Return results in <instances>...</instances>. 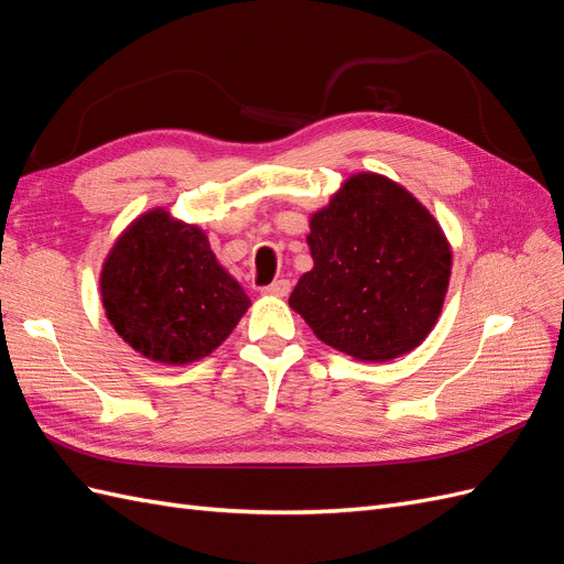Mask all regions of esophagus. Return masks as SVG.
Here are the masks:
<instances>
[{
  "instance_id": "34e87169",
  "label": "esophagus",
  "mask_w": 564,
  "mask_h": 564,
  "mask_svg": "<svg viewBox=\"0 0 564 564\" xmlns=\"http://www.w3.org/2000/svg\"><path fill=\"white\" fill-rule=\"evenodd\" d=\"M289 292H292V282L289 280H275L272 284L263 286L265 296H289Z\"/></svg>"
}]
</instances>
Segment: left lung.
I'll return each instance as SVG.
<instances>
[{"instance_id": "obj_1", "label": "left lung", "mask_w": 564, "mask_h": 564, "mask_svg": "<svg viewBox=\"0 0 564 564\" xmlns=\"http://www.w3.org/2000/svg\"><path fill=\"white\" fill-rule=\"evenodd\" d=\"M313 270L289 305L324 344L362 362L416 348L445 303L452 251L437 220L402 185L350 176L311 218Z\"/></svg>"}]
</instances>
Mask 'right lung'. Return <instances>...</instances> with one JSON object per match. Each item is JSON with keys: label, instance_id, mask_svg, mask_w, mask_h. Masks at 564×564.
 I'll list each match as a JSON object with an SVG mask.
<instances>
[{"label": "right lung", "instance_id": "right-lung-1", "mask_svg": "<svg viewBox=\"0 0 564 564\" xmlns=\"http://www.w3.org/2000/svg\"><path fill=\"white\" fill-rule=\"evenodd\" d=\"M100 296L115 332L164 365L207 357L249 308L207 235L164 209L143 214L119 235L100 272Z\"/></svg>", "mask_w": 564, "mask_h": 564}]
</instances>
